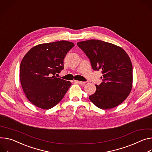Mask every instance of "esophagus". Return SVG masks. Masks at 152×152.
I'll list each match as a JSON object with an SVG mask.
<instances>
[{"mask_svg":"<svg viewBox=\"0 0 152 152\" xmlns=\"http://www.w3.org/2000/svg\"><path fill=\"white\" fill-rule=\"evenodd\" d=\"M75 83H77L79 84H84L86 83V82H82V81H79V80H74Z\"/></svg>","mask_w":152,"mask_h":152,"instance_id":"34e87169","label":"esophagus"}]
</instances>
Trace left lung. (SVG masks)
Listing matches in <instances>:
<instances>
[{
  "mask_svg": "<svg viewBox=\"0 0 152 152\" xmlns=\"http://www.w3.org/2000/svg\"><path fill=\"white\" fill-rule=\"evenodd\" d=\"M77 46L89 58L94 70H101L102 82L96 85L90 100L98 108L107 110L121 104L132 88L133 66L121 47L104 41L91 39L79 42Z\"/></svg>",
  "mask_w": 152,
  "mask_h": 152,
  "instance_id": "1",
  "label": "left lung"
}]
</instances>
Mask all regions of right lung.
<instances>
[{
	"label": "right lung",
	"mask_w": 152,
	"mask_h": 152,
	"mask_svg": "<svg viewBox=\"0 0 152 152\" xmlns=\"http://www.w3.org/2000/svg\"><path fill=\"white\" fill-rule=\"evenodd\" d=\"M75 44L66 40L42 44L31 48L20 65L23 90L33 104L50 109L64 98L72 82L56 77L64 69V59Z\"/></svg>",
	"instance_id": "obj_1"
}]
</instances>
